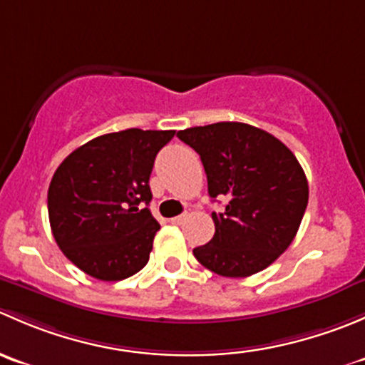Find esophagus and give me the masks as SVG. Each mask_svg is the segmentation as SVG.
<instances>
[{"mask_svg": "<svg viewBox=\"0 0 365 365\" xmlns=\"http://www.w3.org/2000/svg\"><path fill=\"white\" fill-rule=\"evenodd\" d=\"M185 219H187V215H185V213H183V215H176V217H173L171 222H173V224H176V226H180V224L185 222Z\"/></svg>", "mask_w": 365, "mask_h": 365, "instance_id": "obj_1", "label": "esophagus"}]
</instances>
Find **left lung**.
<instances>
[{"instance_id": "8db88e82", "label": "left lung", "mask_w": 365, "mask_h": 365, "mask_svg": "<svg viewBox=\"0 0 365 365\" xmlns=\"http://www.w3.org/2000/svg\"><path fill=\"white\" fill-rule=\"evenodd\" d=\"M200 153L210 197H226L212 213L215 235L194 249L203 267L222 277H249L274 263L295 238L309 185L292 150L268 132L240 121L180 130Z\"/></svg>"}]
</instances>
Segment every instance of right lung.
<instances>
[{
	"label": "right lung",
	"mask_w": 365,
	"mask_h": 365,
	"mask_svg": "<svg viewBox=\"0 0 365 365\" xmlns=\"http://www.w3.org/2000/svg\"><path fill=\"white\" fill-rule=\"evenodd\" d=\"M175 130L127 128L79 146L51 180L47 210L53 237L79 270L121 281L150 259L160 224L152 215L150 175Z\"/></svg>",
	"instance_id": "obj_1"
}]
</instances>
